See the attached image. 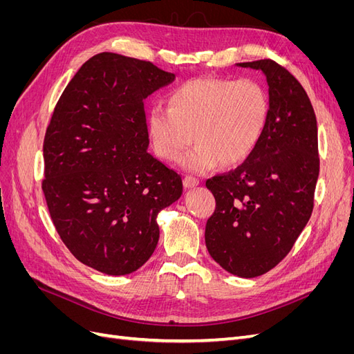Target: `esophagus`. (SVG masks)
<instances>
[{
  "label": "esophagus",
  "instance_id": "1",
  "mask_svg": "<svg viewBox=\"0 0 354 354\" xmlns=\"http://www.w3.org/2000/svg\"><path fill=\"white\" fill-rule=\"evenodd\" d=\"M183 183H185V187L190 189V187H195V186H198V185L201 183V181H199V178H196V177L186 176V177H185V180H183Z\"/></svg>",
  "mask_w": 354,
  "mask_h": 354
}]
</instances>
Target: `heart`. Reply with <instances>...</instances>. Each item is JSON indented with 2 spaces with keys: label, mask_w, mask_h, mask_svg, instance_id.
<instances>
[{
  "label": "heart",
  "mask_w": 354,
  "mask_h": 354,
  "mask_svg": "<svg viewBox=\"0 0 354 354\" xmlns=\"http://www.w3.org/2000/svg\"><path fill=\"white\" fill-rule=\"evenodd\" d=\"M168 102L169 109L155 104L149 111V136L167 160L178 159L195 140L180 160L192 173L242 164L260 145L270 116L269 94L251 78L192 80L171 91Z\"/></svg>",
  "instance_id": "heart-1"
}]
</instances>
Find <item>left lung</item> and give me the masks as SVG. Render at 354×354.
I'll return each instance as SVG.
<instances>
[{"label": "left lung", "mask_w": 354, "mask_h": 354, "mask_svg": "<svg viewBox=\"0 0 354 354\" xmlns=\"http://www.w3.org/2000/svg\"><path fill=\"white\" fill-rule=\"evenodd\" d=\"M238 66L266 75L270 116L254 153L207 180L216 211L207 221L205 243L224 270L255 277L285 259L312 216L317 122L303 85L279 63L263 59Z\"/></svg>", "instance_id": "left-lung-1"}]
</instances>
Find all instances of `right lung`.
Segmentation results:
<instances>
[{
  "mask_svg": "<svg viewBox=\"0 0 354 354\" xmlns=\"http://www.w3.org/2000/svg\"><path fill=\"white\" fill-rule=\"evenodd\" d=\"M174 73L115 53L93 56L56 104L44 137L42 192L75 259L106 274L136 272L159 239L156 217L183 192L147 152L145 99Z\"/></svg>",
  "mask_w": 354,
  "mask_h": 354,
  "instance_id": "obj_1",
  "label": "right lung"
}]
</instances>
